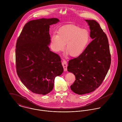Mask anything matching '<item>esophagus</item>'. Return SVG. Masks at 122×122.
I'll list each match as a JSON object with an SVG mask.
<instances>
[{"label": "esophagus", "mask_w": 122, "mask_h": 122, "mask_svg": "<svg viewBox=\"0 0 122 122\" xmlns=\"http://www.w3.org/2000/svg\"><path fill=\"white\" fill-rule=\"evenodd\" d=\"M62 65L64 68V71H66L67 70V65H68L67 61L65 60H63L62 62Z\"/></svg>", "instance_id": "1"}]
</instances>
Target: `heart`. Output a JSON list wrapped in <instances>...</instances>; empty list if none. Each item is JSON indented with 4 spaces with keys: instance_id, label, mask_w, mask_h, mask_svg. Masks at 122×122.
<instances>
[{
    "instance_id": "b5f03b06",
    "label": "heart",
    "mask_w": 122,
    "mask_h": 122,
    "mask_svg": "<svg viewBox=\"0 0 122 122\" xmlns=\"http://www.w3.org/2000/svg\"><path fill=\"white\" fill-rule=\"evenodd\" d=\"M58 34H53L51 38L52 49L56 52L66 51L72 57L80 55L90 43L91 37L89 31L72 24L60 27Z\"/></svg>"
}]
</instances>
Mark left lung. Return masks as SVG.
Instances as JSON below:
<instances>
[{"label": "left lung", "mask_w": 122, "mask_h": 122, "mask_svg": "<svg viewBox=\"0 0 122 122\" xmlns=\"http://www.w3.org/2000/svg\"><path fill=\"white\" fill-rule=\"evenodd\" d=\"M89 26L92 41L78 57L69 61L67 70L76 80L70 86L75 93L82 95L95 90L102 84L111 64L108 41L100 24L93 20H85Z\"/></svg>", "instance_id": "8db88e82"}]
</instances>
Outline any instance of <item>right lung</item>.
I'll return each mask as SVG.
<instances>
[{"instance_id": "obj_1", "label": "right lung", "mask_w": 122, "mask_h": 122, "mask_svg": "<svg viewBox=\"0 0 122 122\" xmlns=\"http://www.w3.org/2000/svg\"><path fill=\"white\" fill-rule=\"evenodd\" d=\"M56 18L30 20L24 26L16 45V68L21 82L36 94L52 91L56 76L63 72L60 56L50 51V26Z\"/></svg>"}]
</instances>
